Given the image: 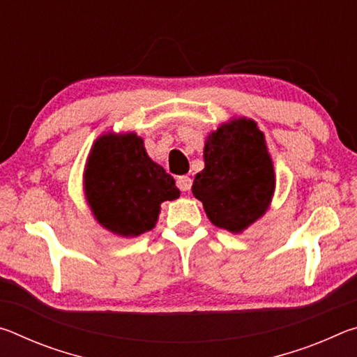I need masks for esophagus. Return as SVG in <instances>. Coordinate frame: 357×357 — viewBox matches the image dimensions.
Returning a JSON list of instances; mask_svg holds the SVG:
<instances>
[{
  "instance_id": "34e87169",
  "label": "esophagus",
  "mask_w": 357,
  "mask_h": 357,
  "mask_svg": "<svg viewBox=\"0 0 357 357\" xmlns=\"http://www.w3.org/2000/svg\"><path fill=\"white\" fill-rule=\"evenodd\" d=\"M176 185H178L179 190L189 192L190 187H192V178L190 176H179L176 179Z\"/></svg>"
}]
</instances>
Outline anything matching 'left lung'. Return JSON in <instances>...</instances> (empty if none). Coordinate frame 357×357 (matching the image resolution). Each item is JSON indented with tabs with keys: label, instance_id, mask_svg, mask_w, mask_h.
Segmentation results:
<instances>
[{
	"label": "left lung",
	"instance_id": "left-lung-1",
	"mask_svg": "<svg viewBox=\"0 0 357 357\" xmlns=\"http://www.w3.org/2000/svg\"><path fill=\"white\" fill-rule=\"evenodd\" d=\"M204 168L192 193L215 227L243 233L266 214L275 192L273 157L264 134L250 118H231L209 132Z\"/></svg>",
	"mask_w": 357,
	"mask_h": 357
}]
</instances>
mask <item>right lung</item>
<instances>
[{"instance_id": "1", "label": "right lung", "mask_w": 357, "mask_h": 357, "mask_svg": "<svg viewBox=\"0 0 357 357\" xmlns=\"http://www.w3.org/2000/svg\"><path fill=\"white\" fill-rule=\"evenodd\" d=\"M83 193L102 228L123 238L153 229L160 204L179 198L174 179L151 159L135 132H107L94 142L83 172Z\"/></svg>"}]
</instances>
